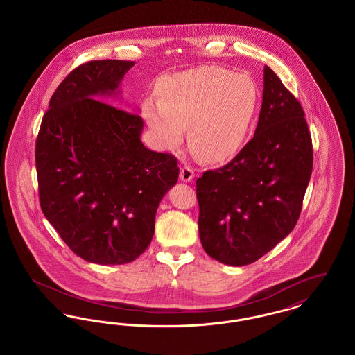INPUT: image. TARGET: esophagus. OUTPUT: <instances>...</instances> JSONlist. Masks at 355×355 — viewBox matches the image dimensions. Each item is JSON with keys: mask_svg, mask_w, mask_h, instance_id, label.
<instances>
[{"mask_svg": "<svg viewBox=\"0 0 355 355\" xmlns=\"http://www.w3.org/2000/svg\"><path fill=\"white\" fill-rule=\"evenodd\" d=\"M180 178L184 181V182H190L193 178H194V171L190 168V166H184L181 171H180Z\"/></svg>", "mask_w": 355, "mask_h": 355, "instance_id": "obj_1", "label": "esophagus"}]
</instances>
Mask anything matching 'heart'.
Returning <instances> with one entry per match:
<instances>
[{"instance_id": "b5f03b06", "label": "heart", "mask_w": 355, "mask_h": 355, "mask_svg": "<svg viewBox=\"0 0 355 355\" xmlns=\"http://www.w3.org/2000/svg\"><path fill=\"white\" fill-rule=\"evenodd\" d=\"M159 98L144 102V116L158 144L173 149L184 129L193 152L205 161L220 162L243 145L258 106V89L245 73L200 67L158 83Z\"/></svg>"}]
</instances>
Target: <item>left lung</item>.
<instances>
[{
  "label": "left lung",
  "instance_id": "left-lung-1",
  "mask_svg": "<svg viewBox=\"0 0 355 355\" xmlns=\"http://www.w3.org/2000/svg\"><path fill=\"white\" fill-rule=\"evenodd\" d=\"M313 170V144L300 101L269 67L253 138L196 182L203 250L220 263H253L290 234Z\"/></svg>",
  "mask_w": 355,
  "mask_h": 355
}]
</instances>
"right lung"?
<instances>
[{"mask_svg":"<svg viewBox=\"0 0 355 355\" xmlns=\"http://www.w3.org/2000/svg\"><path fill=\"white\" fill-rule=\"evenodd\" d=\"M133 61H89L58 85L35 141L42 213L87 262L123 265L146 250L158 205L178 181L177 158L152 152L135 113L96 100Z\"/></svg>","mask_w":355,"mask_h":355,"instance_id":"right-lung-1","label":"right lung"}]
</instances>
